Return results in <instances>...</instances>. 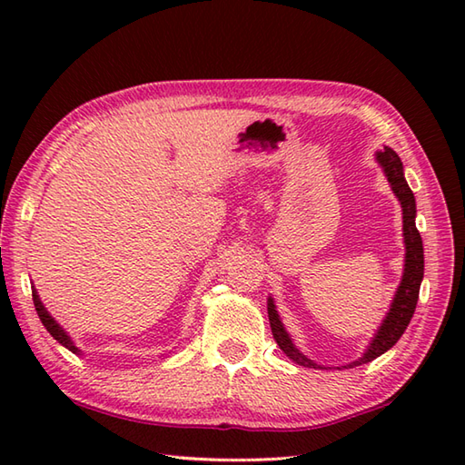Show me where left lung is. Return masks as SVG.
Listing matches in <instances>:
<instances>
[{
    "instance_id": "obj_1",
    "label": "left lung",
    "mask_w": 465,
    "mask_h": 465,
    "mask_svg": "<svg viewBox=\"0 0 465 465\" xmlns=\"http://www.w3.org/2000/svg\"><path fill=\"white\" fill-rule=\"evenodd\" d=\"M375 160H378V163L383 167V173H385V177H388L391 192L396 193V197L401 203L403 243H406V265H403L401 283H400L396 295H393L391 308H390L388 315H385L383 323L380 325L378 333L373 335L371 343L368 345V350H365L361 358L350 365H343V368H353V365L368 363L375 358H380L381 353H385L398 343L401 333L406 331L408 323L411 322L413 312H416V303L420 298V285L423 280V243H421V235L416 227V197H413L406 177H403L401 160L398 157V153L391 150V147H383L381 152L375 153ZM268 315H270L273 340L278 341L280 350L298 365H303V368H320L318 363H313L310 358H305V355L298 348H295L292 338H290V333L283 328L278 312H275V305H273L272 298L268 300Z\"/></svg>"
}]
</instances>
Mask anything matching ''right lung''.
I'll use <instances>...</instances> for the list:
<instances>
[{"label": "right lung", "instance_id": "right-lung-1", "mask_svg": "<svg viewBox=\"0 0 465 465\" xmlns=\"http://www.w3.org/2000/svg\"><path fill=\"white\" fill-rule=\"evenodd\" d=\"M32 295H34V305H35V312H37V315H39V320H42V323L45 325V330H47L49 333H52V338L57 340V341L62 343L64 348H67L69 351L80 353L82 350L75 348V343H74L72 338H69V335L64 331L62 325H59V323L52 318V315H49V312L44 308V303H42V300H39V295H37L35 290H32Z\"/></svg>", "mask_w": 465, "mask_h": 465}]
</instances>
